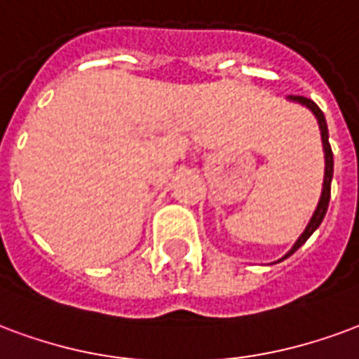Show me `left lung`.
<instances>
[{
  "mask_svg": "<svg viewBox=\"0 0 359 359\" xmlns=\"http://www.w3.org/2000/svg\"><path fill=\"white\" fill-rule=\"evenodd\" d=\"M287 100L294 102V104H301L304 108H308L310 112L314 114V118L318 119V126H320V135H321V146H323V159H325V169H323V184H321V196H320V201H318V205H316L314 213L308 220L306 228H304V232L299 236V240L294 241L293 247L289 249L287 253L281 257L280 261L281 262L283 259H287L291 255L299 249L301 245L306 243V240L312 236V233L318 230V226L321 224V220L327 213V205H329V198H331V180H333V152H331V146H329V131H327V121H325V116L321 112L318 104H316L314 100H310L306 97H287Z\"/></svg>",
  "mask_w": 359,
  "mask_h": 359,
  "instance_id": "1",
  "label": "left lung"
}]
</instances>
